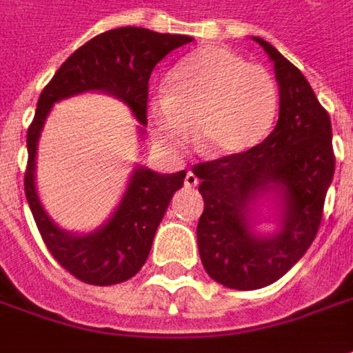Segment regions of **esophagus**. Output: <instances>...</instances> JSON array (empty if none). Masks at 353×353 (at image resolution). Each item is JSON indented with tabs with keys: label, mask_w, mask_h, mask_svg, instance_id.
Masks as SVG:
<instances>
[{
	"label": "esophagus",
	"mask_w": 353,
	"mask_h": 353,
	"mask_svg": "<svg viewBox=\"0 0 353 353\" xmlns=\"http://www.w3.org/2000/svg\"><path fill=\"white\" fill-rule=\"evenodd\" d=\"M196 185H199V177H196L193 172H187L185 187H189V189H191V187H196Z\"/></svg>",
	"instance_id": "1"
}]
</instances>
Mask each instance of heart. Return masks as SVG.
<instances>
[{
	"label": "heart",
	"instance_id": "obj_1",
	"mask_svg": "<svg viewBox=\"0 0 353 353\" xmlns=\"http://www.w3.org/2000/svg\"><path fill=\"white\" fill-rule=\"evenodd\" d=\"M276 85L267 69L236 52L207 46L168 75V94L146 108L152 135L168 152L195 145L208 157H236L259 145L274 121Z\"/></svg>",
	"mask_w": 353,
	"mask_h": 353
}]
</instances>
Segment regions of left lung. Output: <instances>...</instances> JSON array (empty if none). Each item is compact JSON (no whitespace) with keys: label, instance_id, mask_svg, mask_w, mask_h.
<instances>
[{"label":"left lung","instance_id":"obj_1","mask_svg":"<svg viewBox=\"0 0 353 353\" xmlns=\"http://www.w3.org/2000/svg\"><path fill=\"white\" fill-rule=\"evenodd\" d=\"M253 40L274 63L276 127L247 152L193 168L205 201L199 255L208 276L232 290L268 286L305 255L334 176L330 117L307 79L267 40ZM263 206L277 222L270 232L256 228Z\"/></svg>","mask_w":353,"mask_h":353}]
</instances>
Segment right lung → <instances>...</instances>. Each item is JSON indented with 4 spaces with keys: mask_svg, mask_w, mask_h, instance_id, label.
I'll return each mask as SVG.
<instances>
[{
    "mask_svg": "<svg viewBox=\"0 0 353 353\" xmlns=\"http://www.w3.org/2000/svg\"><path fill=\"white\" fill-rule=\"evenodd\" d=\"M191 40V36L160 34L139 26L102 32L69 56L38 98L34 121L26 133V201L50 253L86 284H119L143 268L168 205L183 185L185 172L157 174L145 166H135L119 205L102 226L86 234L69 232L50 218L36 189V152L46 119L54 104L65 98L106 92L131 110L139 121V137H143L150 73L170 52Z\"/></svg>",
    "mask_w": 353,
    "mask_h": 353,
    "instance_id": "right-lung-1",
    "label": "right lung"
}]
</instances>
